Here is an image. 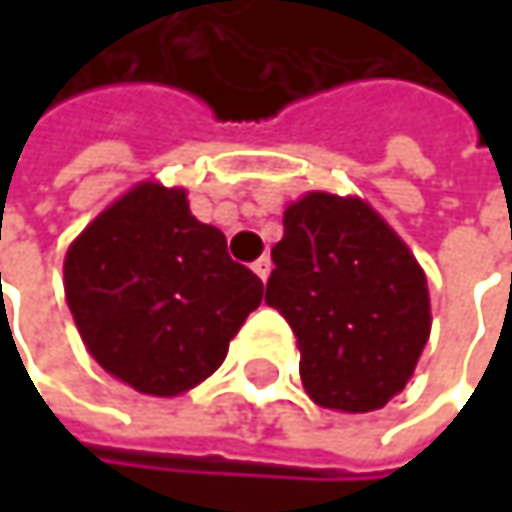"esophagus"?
<instances>
[{
  "mask_svg": "<svg viewBox=\"0 0 512 512\" xmlns=\"http://www.w3.org/2000/svg\"><path fill=\"white\" fill-rule=\"evenodd\" d=\"M252 269H255L260 281H266V278H269V272H272V260H269V255L257 257L255 263H252Z\"/></svg>",
  "mask_w": 512,
  "mask_h": 512,
  "instance_id": "obj_1",
  "label": "esophagus"
}]
</instances>
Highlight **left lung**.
Wrapping results in <instances>:
<instances>
[{"mask_svg":"<svg viewBox=\"0 0 512 512\" xmlns=\"http://www.w3.org/2000/svg\"><path fill=\"white\" fill-rule=\"evenodd\" d=\"M266 305L293 329L308 397L373 412L400 394L430 338L427 275L361 198L308 192L284 210Z\"/></svg>","mask_w":512,"mask_h":512,"instance_id":"obj_1","label":"left lung"}]
</instances>
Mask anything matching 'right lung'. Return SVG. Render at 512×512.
I'll return each instance as SVG.
<instances>
[{"instance_id": "right-lung-1", "label": "right lung", "mask_w": 512, "mask_h": 512, "mask_svg": "<svg viewBox=\"0 0 512 512\" xmlns=\"http://www.w3.org/2000/svg\"><path fill=\"white\" fill-rule=\"evenodd\" d=\"M64 296L103 370L142 394L204 382L263 299L225 234L189 213L183 189L139 183L67 249Z\"/></svg>"}]
</instances>
